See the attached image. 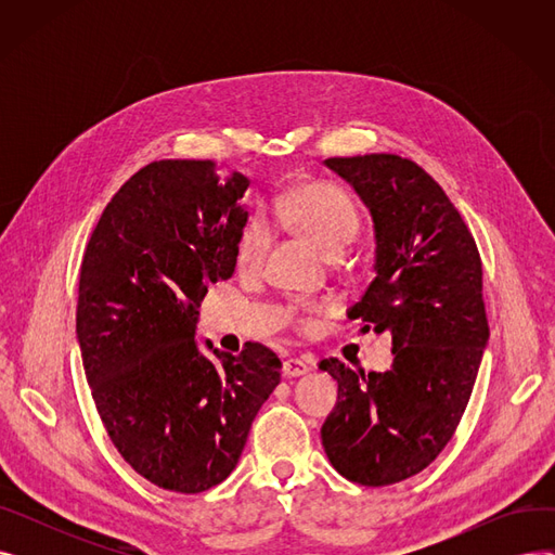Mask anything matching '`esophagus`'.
<instances>
[{
  "label": "esophagus",
  "instance_id": "esophagus-1",
  "mask_svg": "<svg viewBox=\"0 0 555 555\" xmlns=\"http://www.w3.org/2000/svg\"><path fill=\"white\" fill-rule=\"evenodd\" d=\"M308 373V364L299 358H289L283 362V375L285 377H299V375H306Z\"/></svg>",
  "mask_w": 555,
  "mask_h": 555
}]
</instances>
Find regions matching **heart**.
<instances>
[{"mask_svg": "<svg viewBox=\"0 0 555 555\" xmlns=\"http://www.w3.org/2000/svg\"><path fill=\"white\" fill-rule=\"evenodd\" d=\"M274 216L304 238L324 249L331 258L341 256L344 247L360 231V211L344 189L331 182H306L283 193L274 204ZM270 249V229L260 218H251L238 238V266L258 270ZM308 328V319H301Z\"/></svg>", "mask_w": 555, "mask_h": 555, "instance_id": "1", "label": "heart"}]
</instances>
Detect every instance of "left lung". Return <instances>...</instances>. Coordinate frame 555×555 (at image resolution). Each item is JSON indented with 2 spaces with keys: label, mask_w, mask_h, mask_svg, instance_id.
Wrapping results in <instances>:
<instances>
[{
  "label": "left lung",
  "mask_w": 555,
  "mask_h": 555,
  "mask_svg": "<svg viewBox=\"0 0 555 555\" xmlns=\"http://www.w3.org/2000/svg\"><path fill=\"white\" fill-rule=\"evenodd\" d=\"M375 224V279L348 310L362 331L391 333L385 373L319 362L339 389L322 427L333 468L360 486H389L425 470L468 406L488 319L481 258L468 224L416 162L373 153L331 157Z\"/></svg>",
  "instance_id": "1"
}]
</instances>
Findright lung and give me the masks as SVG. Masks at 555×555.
Wrapping results in <instances>:
<instances>
[{"mask_svg":"<svg viewBox=\"0 0 555 555\" xmlns=\"http://www.w3.org/2000/svg\"><path fill=\"white\" fill-rule=\"evenodd\" d=\"M249 180L211 159H162L109 199L85 247L76 333L87 383L114 448L151 483L195 494L236 468L281 360L247 341L197 351V306L231 279Z\"/></svg>","mask_w":555,"mask_h":555,"instance_id":"1","label":"right lung"}]
</instances>
